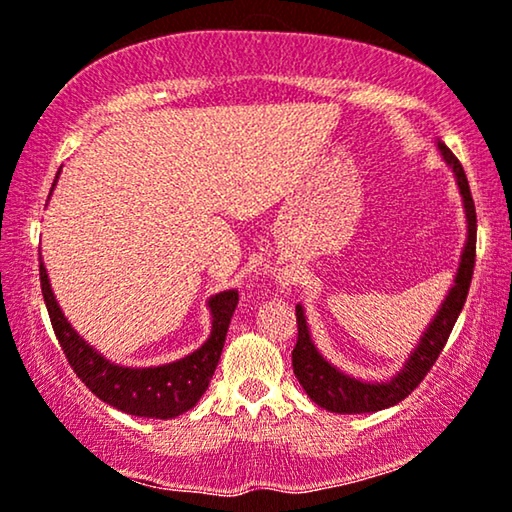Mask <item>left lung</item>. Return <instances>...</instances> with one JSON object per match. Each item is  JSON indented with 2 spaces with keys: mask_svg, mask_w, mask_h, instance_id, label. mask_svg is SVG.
Segmentation results:
<instances>
[{
  "mask_svg": "<svg viewBox=\"0 0 512 512\" xmlns=\"http://www.w3.org/2000/svg\"><path fill=\"white\" fill-rule=\"evenodd\" d=\"M440 156L454 174V181L459 186L461 202H464L466 212V242L459 256V268L454 272V282L447 291L438 312L433 314L429 326L424 328L422 338L417 347L412 349L403 368L394 377L384 382H368L361 377H354L333 366L324 354L314 345L310 326H307L305 307L296 305V321H298V342L293 347V373H296L300 387L314 403L328 412H338V415H366V412H377L391 405L401 403L405 396L417 389V384L424 380L433 363L443 352L447 338H450L454 321H457L461 307L466 303L468 286H471L473 265H475V233H478V221H475V205L471 198V188L464 167L447 146L436 142Z\"/></svg>",
  "mask_w": 512,
  "mask_h": 512,
  "instance_id": "8db88e82",
  "label": "left lung"
}]
</instances>
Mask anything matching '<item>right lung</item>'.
Masks as SVG:
<instances>
[{
    "label": "right lung",
    "instance_id": "right-lung-1",
    "mask_svg": "<svg viewBox=\"0 0 512 512\" xmlns=\"http://www.w3.org/2000/svg\"><path fill=\"white\" fill-rule=\"evenodd\" d=\"M55 184H58V177L53 181V186ZM48 198H51V193H48ZM39 277L55 338L67 356L69 366L100 401L114 405L116 410L128 412V415L149 419L179 417L200 401L216 366H219L230 319H233L237 307L235 289L221 291L207 300L209 314H212V333L195 352L186 354L179 361L163 363V366L128 368L109 361L74 331L58 300H55L44 263H39Z\"/></svg>",
    "mask_w": 512,
    "mask_h": 512
}]
</instances>
